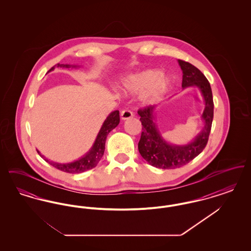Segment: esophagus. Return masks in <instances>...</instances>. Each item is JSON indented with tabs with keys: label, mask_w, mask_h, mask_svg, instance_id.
Segmentation results:
<instances>
[{
	"label": "esophagus",
	"mask_w": 251,
	"mask_h": 251,
	"mask_svg": "<svg viewBox=\"0 0 251 251\" xmlns=\"http://www.w3.org/2000/svg\"><path fill=\"white\" fill-rule=\"evenodd\" d=\"M132 117H133V114L129 110H123L121 112V114H120V118H121L122 120H129V119H131Z\"/></svg>",
	"instance_id": "obj_1"
}]
</instances>
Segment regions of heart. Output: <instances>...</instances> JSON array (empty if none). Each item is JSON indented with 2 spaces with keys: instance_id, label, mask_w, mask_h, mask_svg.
Instances as JSON below:
<instances>
[{
  "instance_id": "1",
  "label": "heart",
  "mask_w": 251,
  "mask_h": 251,
  "mask_svg": "<svg viewBox=\"0 0 251 251\" xmlns=\"http://www.w3.org/2000/svg\"><path fill=\"white\" fill-rule=\"evenodd\" d=\"M126 92L136 94L144 91L141 101L150 105L156 102L166 93L169 85V79L157 70H144L129 74L122 82Z\"/></svg>"
}]
</instances>
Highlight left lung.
Returning <instances> with one entry per match:
<instances>
[{"mask_svg":"<svg viewBox=\"0 0 251 251\" xmlns=\"http://www.w3.org/2000/svg\"><path fill=\"white\" fill-rule=\"evenodd\" d=\"M182 71V89L197 87L202 96L204 110L201 115L202 130L189 143L172 144L167 141L156 120V106L138 111L142 122V133L138 143L139 153L152 167L173 169L188 164L206 147L214 118V101L210 83L199 69L188 62L178 60Z\"/></svg>","mask_w":251,"mask_h":251,"instance_id":"8db88e82","label":"left lung"}]
</instances>
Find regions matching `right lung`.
I'll return each mask as SVG.
<instances>
[{
    "instance_id": "right-lung-1",
    "label": "right lung",
    "mask_w": 251,
    "mask_h": 251,
    "mask_svg": "<svg viewBox=\"0 0 251 251\" xmlns=\"http://www.w3.org/2000/svg\"><path fill=\"white\" fill-rule=\"evenodd\" d=\"M57 68H62V69H79L81 66L78 65H70V64H57L56 66L52 67L48 72H51ZM120 111L116 110L111 112L107 116V118L103 121L100 131L98 132L96 136L95 141L92 145V147L89 149V151L82 156L79 159L70 162V163H57L49 160L43 154L40 153L38 150L37 152L38 154L41 156L47 163L51 165L52 167L59 169L61 171L68 172V173H81L87 171L89 169H92L99 164L100 159L102 158L103 153H104V149H105V142L107 138L108 133L115 129L119 123H120Z\"/></svg>"
}]
</instances>
